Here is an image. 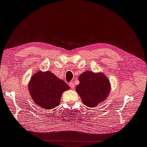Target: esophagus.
<instances>
[{
	"mask_svg": "<svg viewBox=\"0 0 147 147\" xmlns=\"http://www.w3.org/2000/svg\"><path fill=\"white\" fill-rule=\"evenodd\" d=\"M69 86L71 87V88H74V83L73 82H69Z\"/></svg>",
	"mask_w": 147,
	"mask_h": 147,
	"instance_id": "obj_1",
	"label": "esophagus"
}]
</instances>
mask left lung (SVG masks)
<instances>
[{
    "label": "left lung",
    "mask_w": 147,
    "mask_h": 147,
    "mask_svg": "<svg viewBox=\"0 0 147 147\" xmlns=\"http://www.w3.org/2000/svg\"><path fill=\"white\" fill-rule=\"evenodd\" d=\"M79 80L80 84L76 87V90L84 104L88 107H95L103 101L110 92V82L103 73L85 71L80 74Z\"/></svg>",
    "instance_id": "obj_1"
}]
</instances>
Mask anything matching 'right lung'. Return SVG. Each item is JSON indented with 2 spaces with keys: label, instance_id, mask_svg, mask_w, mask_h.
<instances>
[{
  "label": "right lung",
  "instance_id": "add662e5",
  "mask_svg": "<svg viewBox=\"0 0 147 147\" xmlns=\"http://www.w3.org/2000/svg\"><path fill=\"white\" fill-rule=\"evenodd\" d=\"M32 98L38 107L51 109L59 105L62 93L68 85L50 71H38L32 77L28 85Z\"/></svg>",
  "mask_w": 147,
  "mask_h": 147
}]
</instances>
